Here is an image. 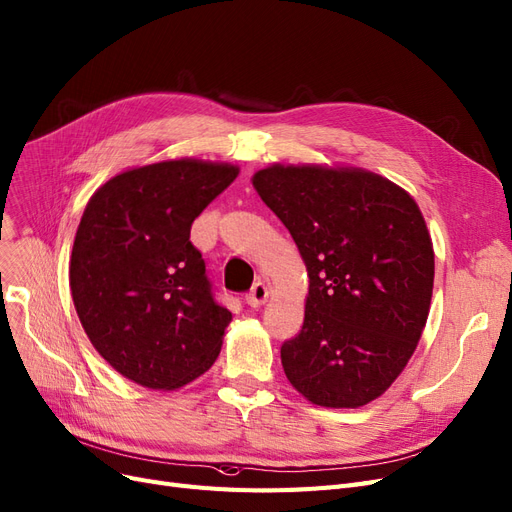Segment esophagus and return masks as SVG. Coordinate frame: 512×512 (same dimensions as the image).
Returning a JSON list of instances; mask_svg holds the SVG:
<instances>
[{"label": "esophagus", "mask_w": 512, "mask_h": 512, "mask_svg": "<svg viewBox=\"0 0 512 512\" xmlns=\"http://www.w3.org/2000/svg\"><path fill=\"white\" fill-rule=\"evenodd\" d=\"M268 297H270V289H268L266 282H255L251 293L246 295V304L253 306V308H259L261 304H266Z\"/></svg>", "instance_id": "esophagus-1"}]
</instances>
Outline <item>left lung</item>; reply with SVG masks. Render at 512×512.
Masks as SVG:
<instances>
[{
    "label": "left lung",
    "instance_id": "1",
    "mask_svg": "<svg viewBox=\"0 0 512 512\" xmlns=\"http://www.w3.org/2000/svg\"><path fill=\"white\" fill-rule=\"evenodd\" d=\"M253 187L310 278L304 327L280 348L289 382L320 407L375 401L409 363L430 312L434 251L420 206L354 166L272 164Z\"/></svg>",
    "mask_w": 512,
    "mask_h": 512
}]
</instances>
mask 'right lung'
Segmentation results:
<instances>
[{
	"mask_svg": "<svg viewBox=\"0 0 512 512\" xmlns=\"http://www.w3.org/2000/svg\"><path fill=\"white\" fill-rule=\"evenodd\" d=\"M240 168L194 158L128 168L86 204L69 259L80 323L126 380L177 390L213 367L232 312L219 306L194 219Z\"/></svg>",
	"mask_w": 512,
	"mask_h": 512,
	"instance_id": "add662e5",
	"label": "right lung"
}]
</instances>
